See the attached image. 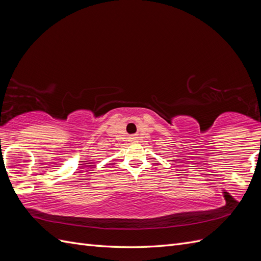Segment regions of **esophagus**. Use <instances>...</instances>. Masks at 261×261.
<instances>
[{
	"instance_id": "1",
	"label": "esophagus",
	"mask_w": 261,
	"mask_h": 261,
	"mask_svg": "<svg viewBox=\"0 0 261 261\" xmlns=\"http://www.w3.org/2000/svg\"><path fill=\"white\" fill-rule=\"evenodd\" d=\"M132 141H137V137H132Z\"/></svg>"
}]
</instances>
